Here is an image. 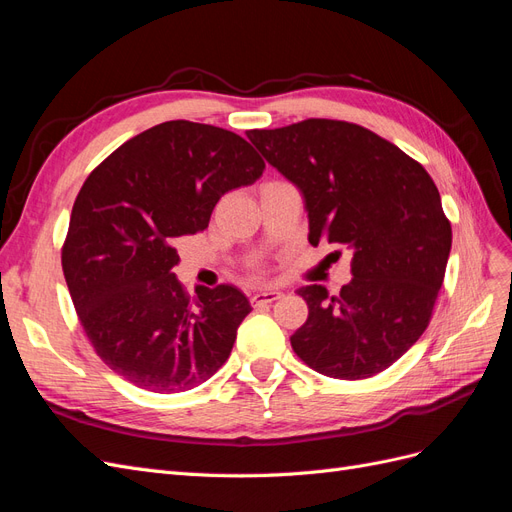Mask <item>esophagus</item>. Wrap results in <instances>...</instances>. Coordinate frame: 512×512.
Wrapping results in <instances>:
<instances>
[{"label":"esophagus","instance_id":"esophagus-1","mask_svg":"<svg viewBox=\"0 0 512 512\" xmlns=\"http://www.w3.org/2000/svg\"><path fill=\"white\" fill-rule=\"evenodd\" d=\"M277 299H282V292L280 290H267V292H258V294H252L250 297V303L254 307H260V305H269Z\"/></svg>","mask_w":512,"mask_h":512}]
</instances>
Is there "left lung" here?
Returning a JSON list of instances; mask_svg holds the SVG:
<instances>
[{
	"mask_svg": "<svg viewBox=\"0 0 512 512\" xmlns=\"http://www.w3.org/2000/svg\"><path fill=\"white\" fill-rule=\"evenodd\" d=\"M247 138L299 188L309 243L352 254L337 297L297 292L307 320L292 350L318 374L361 380L391 367L423 335L451 254V222L427 170L393 143L348 121L305 119Z\"/></svg>",
	"mask_w": 512,
	"mask_h": 512,
	"instance_id": "8db88e82",
	"label": "left lung"
}]
</instances>
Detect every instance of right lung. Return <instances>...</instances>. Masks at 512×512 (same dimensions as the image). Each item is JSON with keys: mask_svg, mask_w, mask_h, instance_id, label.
<instances>
[{"mask_svg": "<svg viewBox=\"0 0 512 512\" xmlns=\"http://www.w3.org/2000/svg\"><path fill=\"white\" fill-rule=\"evenodd\" d=\"M262 170L239 134L179 119L130 138L83 183L61 267L91 346L123 380L181 393L226 363L252 305L230 284L196 286L192 301L175 239L205 230L218 200Z\"/></svg>", "mask_w": 512, "mask_h": 512, "instance_id": "right-lung-1", "label": "right lung"}]
</instances>
